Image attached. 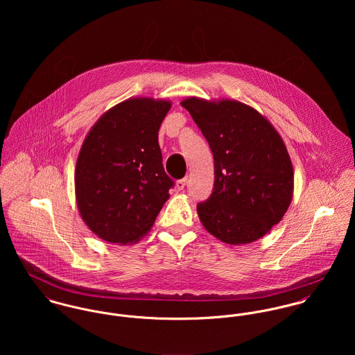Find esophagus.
Returning <instances> with one entry per match:
<instances>
[{
  "label": "esophagus",
  "instance_id": "obj_1",
  "mask_svg": "<svg viewBox=\"0 0 355 355\" xmlns=\"http://www.w3.org/2000/svg\"><path fill=\"white\" fill-rule=\"evenodd\" d=\"M186 184H187V178H183V179H180V180L176 182V189H178L179 191H182V190H184Z\"/></svg>",
  "mask_w": 355,
  "mask_h": 355
}]
</instances>
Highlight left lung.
Masks as SVG:
<instances>
[{"instance_id": "left-lung-1", "label": "left lung", "mask_w": 355, "mask_h": 355, "mask_svg": "<svg viewBox=\"0 0 355 355\" xmlns=\"http://www.w3.org/2000/svg\"><path fill=\"white\" fill-rule=\"evenodd\" d=\"M214 158V187L197 211L205 230L236 246L266 235L286 214L294 194L287 148L269 120L235 100L190 97L180 102Z\"/></svg>"}]
</instances>
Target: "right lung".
<instances>
[{
  "instance_id": "obj_1",
  "label": "right lung",
  "mask_w": 355,
  "mask_h": 355,
  "mask_svg": "<svg viewBox=\"0 0 355 355\" xmlns=\"http://www.w3.org/2000/svg\"><path fill=\"white\" fill-rule=\"evenodd\" d=\"M168 100L130 98L106 110L92 127L76 161L75 196L82 220L102 241L138 242L169 198L158 145Z\"/></svg>"
}]
</instances>
